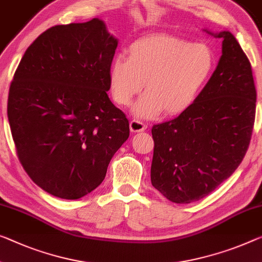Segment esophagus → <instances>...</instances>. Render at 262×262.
I'll return each instance as SVG.
<instances>
[{"instance_id":"34e87169","label":"esophagus","mask_w":262,"mask_h":262,"mask_svg":"<svg viewBox=\"0 0 262 262\" xmlns=\"http://www.w3.org/2000/svg\"><path fill=\"white\" fill-rule=\"evenodd\" d=\"M147 126L146 124H144L140 122V120H131L130 122V130L131 132H142L144 130H146Z\"/></svg>"}]
</instances>
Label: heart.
Instances as JSON below:
<instances>
[{"instance_id": "obj_1", "label": "heart", "mask_w": 262, "mask_h": 262, "mask_svg": "<svg viewBox=\"0 0 262 262\" xmlns=\"http://www.w3.org/2000/svg\"><path fill=\"white\" fill-rule=\"evenodd\" d=\"M214 69V54L205 43H192L167 34L143 36L117 55L107 71L108 92L119 106L134 107L138 118H155L164 111L174 116L192 105Z\"/></svg>"}]
</instances>
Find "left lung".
I'll list each match as a JSON object with an SVG mask.
<instances>
[{
	"instance_id": "8db88e82",
	"label": "left lung",
	"mask_w": 262,
	"mask_h": 262,
	"mask_svg": "<svg viewBox=\"0 0 262 262\" xmlns=\"http://www.w3.org/2000/svg\"><path fill=\"white\" fill-rule=\"evenodd\" d=\"M207 33L223 38L210 80L178 117L152 127L151 183L176 204L203 199L231 177L254 125L256 90L247 56L229 31Z\"/></svg>"
}]
</instances>
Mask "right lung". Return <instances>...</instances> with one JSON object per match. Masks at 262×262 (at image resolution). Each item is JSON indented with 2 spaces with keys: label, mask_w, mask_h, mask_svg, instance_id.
Segmentation results:
<instances>
[{
  "label": "right lung",
  "mask_w": 262,
  "mask_h": 262,
  "mask_svg": "<svg viewBox=\"0 0 262 262\" xmlns=\"http://www.w3.org/2000/svg\"><path fill=\"white\" fill-rule=\"evenodd\" d=\"M117 46L99 18L55 26L15 71L7 112L16 152L33 182L57 198L79 199L98 187L130 135L106 94Z\"/></svg>",
  "instance_id": "obj_1"
}]
</instances>
